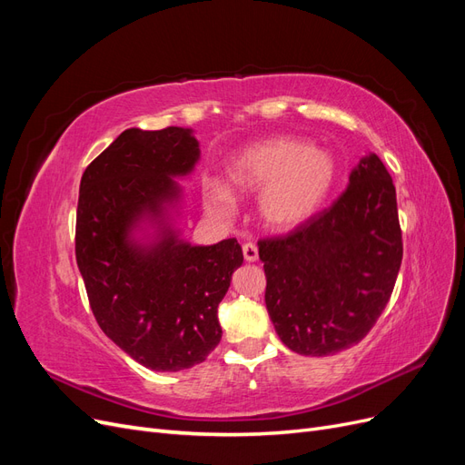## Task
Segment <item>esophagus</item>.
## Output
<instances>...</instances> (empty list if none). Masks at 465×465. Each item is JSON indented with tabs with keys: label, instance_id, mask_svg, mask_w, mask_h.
Listing matches in <instances>:
<instances>
[{
	"label": "esophagus",
	"instance_id": "1",
	"mask_svg": "<svg viewBox=\"0 0 465 465\" xmlns=\"http://www.w3.org/2000/svg\"><path fill=\"white\" fill-rule=\"evenodd\" d=\"M242 254H244V260H246L248 263H254V262L258 260V248H256V244L246 242V244L242 246Z\"/></svg>",
	"mask_w": 465,
	"mask_h": 465
}]
</instances>
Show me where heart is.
<instances>
[{"instance_id": "heart-1", "label": "heart", "mask_w": 465, "mask_h": 465, "mask_svg": "<svg viewBox=\"0 0 465 465\" xmlns=\"http://www.w3.org/2000/svg\"><path fill=\"white\" fill-rule=\"evenodd\" d=\"M227 186L213 184L205 207L219 219L236 213L234 195H256V215L263 229L297 231L326 203L337 178V163L326 149L301 137L277 135L236 153L229 161Z\"/></svg>"}]
</instances>
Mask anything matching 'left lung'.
<instances>
[{
    "instance_id": "obj_1",
    "label": "left lung",
    "mask_w": 465,
    "mask_h": 465,
    "mask_svg": "<svg viewBox=\"0 0 465 465\" xmlns=\"http://www.w3.org/2000/svg\"><path fill=\"white\" fill-rule=\"evenodd\" d=\"M258 246L279 340L306 357L357 345L390 301L403 256L396 188L384 163L367 153L330 209Z\"/></svg>"
}]
</instances>
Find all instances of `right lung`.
<instances>
[{"mask_svg": "<svg viewBox=\"0 0 465 465\" xmlns=\"http://www.w3.org/2000/svg\"><path fill=\"white\" fill-rule=\"evenodd\" d=\"M192 128L122 132L85 168L75 256L91 311L124 353L157 372L192 369L221 341L217 308L242 265L236 238L182 236L184 188L200 163Z\"/></svg>", "mask_w": 465, "mask_h": 465, "instance_id": "obj_1", "label": "right lung"}]
</instances>
